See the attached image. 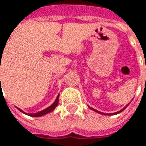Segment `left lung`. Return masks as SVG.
Returning <instances> with one entry per match:
<instances>
[{"mask_svg":"<svg viewBox=\"0 0 146 146\" xmlns=\"http://www.w3.org/2000/svg\"><path fill=\"white\" fill-rule=\"evenodd\" d=\"M129 103H130V102H129ZM129 104H128V105H127V106H126L125 107H123V108L122 110H120V111H117V112H114V113H105V112H102V111H97V110H96V109H94V108H92V107H90V106H89V107H90V109H92L93 111H96V112L100 113V114H102V115H109V116H110V115H116V114H118V113L122 112V111H123V110H124V109H125V108H126V107H127V106H129Z\"/></svg>","mask_w":146,"mask_h":146,"instance_id":"8db88e82","label":"left lung"}]
</instances>
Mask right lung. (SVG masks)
<instances>
[{
  "label": "right lung",
  "mask_w": 146,
  "mask_h": 146,
  "mask_svg": "<svg viewBox=\"0 0 146 146\" xmlns=\"http://www.w3.org/2000/svg\"><path fill=\"white\" fill-rule=\"evenodd\" d=\"M1 56H2V55H1ZM58 102H59V95L57 96V97H56V99L55 100V102H53L50 106H48L47 108H45L44 110H42V111H38V112H35V113H27V112H24L23 110H21L20 108H18V107H17L20 111H22L23 113H24V114H26V115H29V116H30V117H42V116H44L45 114H47V113H49V112H50V111H52L56 106H57V105H58Z\"/></svg>",
  "instance_id": "right-lung-1"
}]
</instances>
